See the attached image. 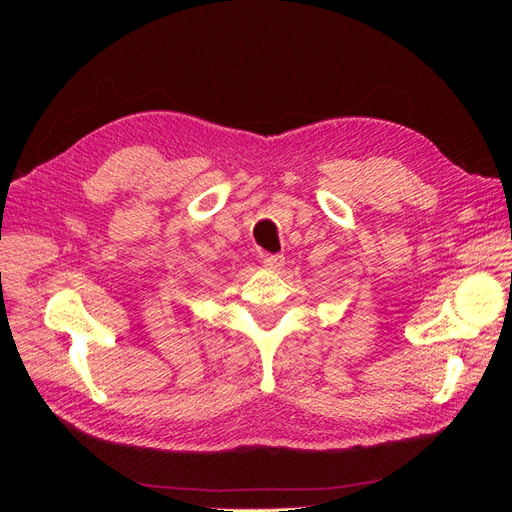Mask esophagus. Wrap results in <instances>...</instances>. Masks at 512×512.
Wrapping results in <instances>:
<instances>
[{
	"instance_id": "obj_1",
	"label": "esophagus",
	"mask_w": 512,
	"mask_h": 512,
	"mask_svg": "<svg viewBox=\"0 0 512 512\" xmlns=\"http://www.w3.org/2000/svg\"><path fill=\"white\" fill-rule=\"evenodd\" d=\"M262 265H265V269H269V271H280L286 265V258L280 256V254L265 256V258H262Z\"/></svg>"
}]
</instances>
